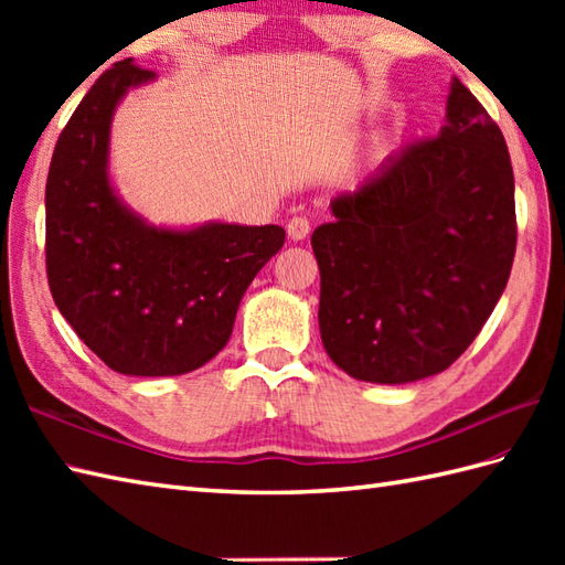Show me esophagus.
<instances>
[{"mask_svg":"<svg viewBox=\"0 0 565 565\" xmlns=\"http://www.w3.org/2000/svg\"><path fill=\"white\" fill-rule=\"evenodd\" d=\"M286 231H289V237L294 243H301V239H306L310 233V223L308 218H303V215H296V218H291L289 225H286Z\"/></svg>","mask_w":565,"mask_h":565,"instance_id":"34e87169","label":"esophagus"}]
</instances>
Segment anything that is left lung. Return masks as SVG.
Masks as SVG:
<instances>
[{
  "label": "left lung",
  "instance_id": "obj_1",
  "mask_svg": "<svg viewBox=\"0 0 565 565\" xmlns=\"http://www.w3.org/2000/svg\"><path fill=\"white\" fill-rule=\"evenodd\" d=\"M313 231L320 338L344 374L413 383L451 366L505 291L518 225L500 128L451 79L439 136L330 201Z\"/></svg>",
  "mask_w": 565,
  "mask_h": 565
}]
</instances>
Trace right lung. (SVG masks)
<instances>
[{
    "instance_id": "1",
    "label": "right lung",
    "mask_w": 565,
    "mask_h": 565,
    "mask_svg": "<svg viewBox=\"0 0 565 565\" xmlns=\"http://www.w3.org/2000/svg\"><path fill=\"white\" fill-rule=\"evenodd\" d=\"M158 79L130 60L106 70L57 138L45 184L47 284L60 313L126 376L189 374L231 340L279 225H154L111 179V124L128 92Z\"/></svg>"
}]
</instances>
